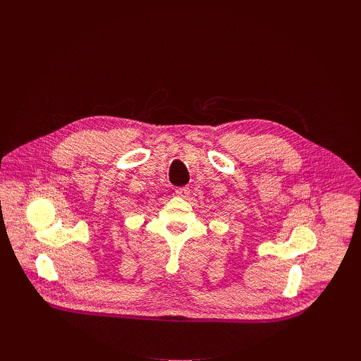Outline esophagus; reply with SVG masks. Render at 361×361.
Segmentation results:
<instances>
[{
    "label": "esophagus",
    "mask_w": 361,
    "mask_h": 361,
    "mask_svg": "<svg viewBox=\"0 0 361 361\" xmlns=\"http://www.w3.org/2000/svg\"><path fill=\"white\" fill-rule=\"evenodd\" d=\"M176 194L178 197H187L190 194V188L187 185L185 187H178V188H176Z\"/></svg>",
    "instance_id": "esophagus-1"
}]
</instances>
